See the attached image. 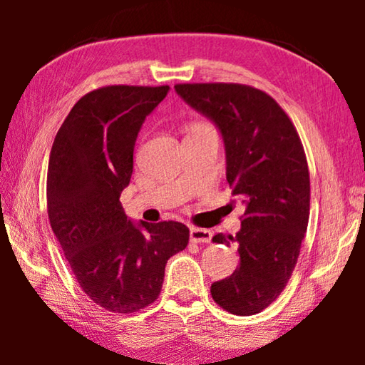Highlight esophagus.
<instances>
[{"mask_svg":"<svg viewBox=\"0 0 365 365\" xmlns=\"http://www.w3.org/2000/svg\"><path fill=\"white\" fill-rule=\"evenodd\" d=\"M212 238V232L207 228L193 227L190 230V242L191 243H209Z\"/></svg>","mask_w":365,"mask_h":365,"instance_id":"obj_1","label":"esophagus"}]
</instances>
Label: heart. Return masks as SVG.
Listing matches in <instances>:
<instances>
[{"label": "heart", "instance_id": "obj_1", "mask_svg": "<svg viewBox=\"0 0 365 365\" xmlns=\"http://www.w3.org/2000/svg\"><path fill=\"white\" fill-rule=\"evenodd\" d=\"M200 125H206V123H195L193 127H200Z\"/></svg>", "mask_w": 365, "mask_h": 365}]
</instances>
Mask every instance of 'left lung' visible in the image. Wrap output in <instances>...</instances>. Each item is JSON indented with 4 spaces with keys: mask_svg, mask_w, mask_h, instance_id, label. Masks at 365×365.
<instances>
[{
    "mask_svg": "<svg viewBox=\"0 0 365 365\" xmlns=\"http://www.w3.org/2000/svg\"><path fill=\"white\" fill-rule=\"evenodd\" d=\"M191 108L219 127L227 182L242 197V230L214 243H237L240 267L211 285L212 299L235 316H252L285 289L309 222L311 182L304 148L274 98L242 83H177Z\"/></svg>",
    "mask_w": 365,
    "mask_h": 365,
    "instance_id": "1",
    "label": "left lung"
}]
</instances>
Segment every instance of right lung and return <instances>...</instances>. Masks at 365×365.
Wrapping results in <instances>:
<instances>
[{
    "label": "right lung",
    "mask_w": 365,
    "mask_h": 365,
    "mask_svg": "<svg viewBox=\"0 0 365 365\" xmlns=\"http://www.w3.org/2000/svg\"><path fill=\"white\" fill-rule=\"evenodd\" d=\"M168 91L169 85L90 91L73 104L49 153V224L80 288L115 314L156 301L165 264L190 240L180 222L133 225L120 205L140 128Z\"/></svg>",
    "instance_id": "add662e5"
}]
</instances>
